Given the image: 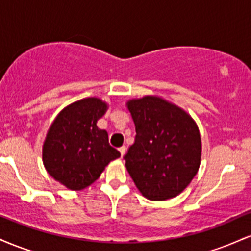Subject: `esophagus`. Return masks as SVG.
<instances>
[{
	"mask_svg": "<svg viewBox=\"0 0 251 251\" xmlns=\"http://www.w3.org/2000/svg\"><path fill=\"white\" fill-rule=\"evenodd\" d=\"M125 151H126V146H120L119 152H120V154H122V157L125 154Z\"/></svg>",
	"mask_w": 251,
	"mask_h": 251,
	"instance_id": "obj_1",
	"label": "esophagus"
}]
</instances>
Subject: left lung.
Instances as JSON below:
<instances>
[{"mask_svg": "<svg viewBox=\"0 0 251 251\" xmlns=\"http://www.w3.org/2000/svg\"><path fill=\"white\" fill-rule=\"evenodd\" d=\"M126 105L137 133L124 157L129 176L150 201L176 197L200 169L201 142L195 120L158 97L132 99Z\"/></svg>", "mask_w": 251, "mask_h": 251, "instance_id": "1", "label": "left lung"}]
</instances>
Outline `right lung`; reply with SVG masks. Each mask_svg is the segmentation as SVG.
<instances>
[{
  "label": "right lung",
  "instance_id": "obj_1",
  "mask_svg": "<svg viewBox=\"0 0 251 251\" xmlns=\"http://www.w3.org/2000/svg\"><path fill=\"white\" fill-rule=\"evenodd\" d=\"M107 103L86 98L57 114L43 143L42 160L54 179L71 190H82L100 177L111 160L120 157L108 143V134L97 122Z\"/></svg>",
  "mask_w": 251,
  "mask_h": 251
}]
</instances>
